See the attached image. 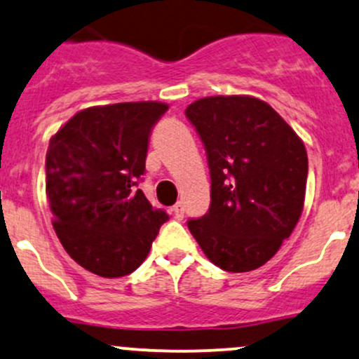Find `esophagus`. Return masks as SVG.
Returning <instances> with one entry per match:
<instances>
[{"label": "esophagus", "instance_id": "esophagus-1", "mask_svg": "<svg viewBox=\"0 0 359 359\" xmlns=\"http://www.w3.org/2000/svg\"><path fill=\"white\" fill-rule=\"evenodd\" d=\"M184 211H185V208H184V203H177L174 208H172V212H174V216L177 217V219H182L184 217Z\"/></svg>", "mask_w": 359, "mask_h": 359}]
</instances>
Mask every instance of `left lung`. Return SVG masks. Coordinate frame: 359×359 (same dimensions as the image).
Instances as JSON below:
<instances>
[{"mask_svg":"<svg viewBox=\"0 0 359 359\" xmlns=\"http://www.w3.org/2000/svg\"><path fill=\"white\" fill-rule=\"evenodd\" d=\"M185 116L203 140L211 174V205L187 226L221 270L265 265L299 222L307 184L302 140L265 101L211 96Z\"/></svg>","mask_w":359,"mask_h":359,"instance_id":"8db88e82","label":"left lung"}]
</instances>
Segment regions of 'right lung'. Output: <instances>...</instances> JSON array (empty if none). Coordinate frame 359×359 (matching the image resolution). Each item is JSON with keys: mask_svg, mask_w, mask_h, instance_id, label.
Here are the masks:
<instances>
[{"mask_svg": "<svg viewBox=\"0 0 359 359\" xmlns=\"http://www.w3.org/2000/svg\"><path fill=\"white\" fill-rule=\"evenodd\" d=\"M167 109L156 101L94 106L50 140L45 167L53 229L74 262L100 277L137 270L168 219L138 189L151 128Z\"/></svg>", "mask_w": 359, "mask_h": 359, "instance_id": "right-lung-1", "label": "right lung"}]
</instances>
